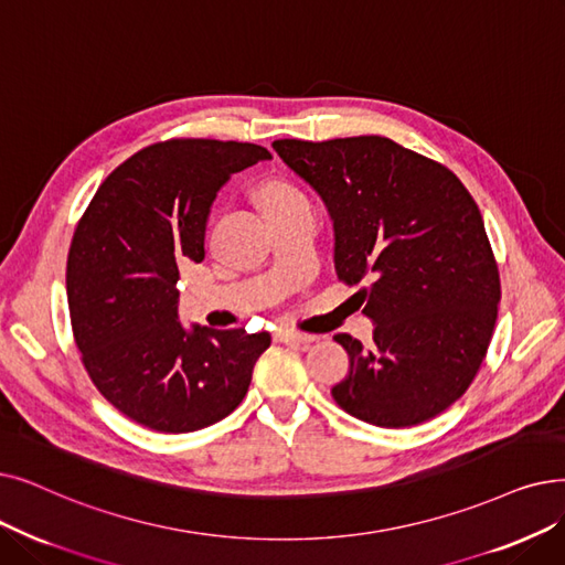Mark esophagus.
Segmentation results:
<instances>
[{
	"label": "esophagus",
	"instance_id": "esophagus-1",
	"mask_svg": "<svg viewBox=\"0 0 565 565\" xmlns=\"http://www.w3.org/2000/svg\"><path fill=\"white\" fill-rule=\"evenodd\" d=\"M275 339L279 343H311L316 341V334H307V332H296V330H277Z\"/></svg>",
	"mask_w": 565,
	"mask_h": 565
}]
</instances>
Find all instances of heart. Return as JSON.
Returning a JSON list of instances; mask_svg holds the SVG:
<instances>
[{
	"mask_svg": "<svg viewBox=\"0 0 565 565\" xmlns=\"http://www.w3.org/2000/svg\"><path fill=\"white\" fill-rule=\"evenodd\" d=\"M260 199L269 216L311 207L309 195L290 182H267L260 189Z\"/></svg>",
	"mask_w": 565,
	"mask_h": 565,
	"instance_id": "b5f03b06",
	"label": "heart"
}]
</instances>
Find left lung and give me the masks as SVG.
<instances>
[{"mask_svg": "<svg viewBox=\"0 0 565 565\" xmlns=\"http://www.w3.org/2000/svg\"><path fill=\"white\" fill-rule=\"evenodd\" d=\"M334 222V267L376 323L332 387L353 418L399 429L436 418L473 383L497 326L501 279L482 214L450 168L383 136L275 140Z\"/></svg>", "mask_w": 565, "mask_h": 565, "instance_id": "8db88e82", "label": "left lung"}]
</instances>
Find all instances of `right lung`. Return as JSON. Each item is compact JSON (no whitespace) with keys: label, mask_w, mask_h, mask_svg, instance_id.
<instances>
[{"label":"right lung","mask_w":565,"mask_h":565,"mask_svg":"<svg viewBox=\"0 0 565 565\" xmlns=\"http://www.w3.org/2000/svg\"><path fill=\"white\" fill-rule=\"evenodd\" d=\"M273 159L254 142L170 138L142 147L94 193L66 258L76 347L96 390L163 434L233 413L269 347L267 332L178 321L182 267L205 258V224L233 173Z\"/></svg>","instance_id":"right-lung-1"}]
</instances>
